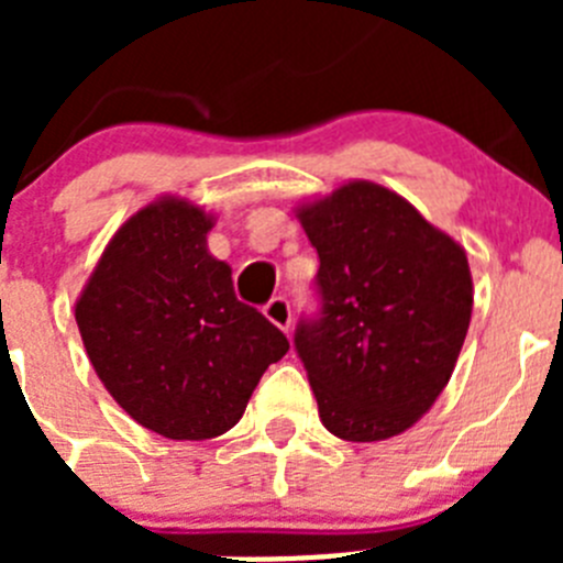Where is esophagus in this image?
<instances>
[{
  "mask_svg": "<svg viewBox=\"0 0 563 563\" xmlns=\"http://www.w3.org/2000/svg\"><path fill=\"white\" fill-rule=\"evenodd\" d=\"M265 318L271 321V324H276L278 330H290V321H292V310H290V301L282 296L271 298L265 305Z\"/></svg>",
  "mask_w": 563,
  "mask_h": 563,
  "instance_id": "esophagus-1",
  "label": "esophagus"
}]
</instances>
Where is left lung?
I'll return each instance as SVG.
<instances>
[{
  "instance_id": "left-lung-1",
  "label": "left lung",
  "mask_w": 563,
  "mask_h": 563,
  "mask_svg": "<svg viewBox=\"0 0 563 563\" xmlns=\"http://www.w3.org/2000/svg\"><path fill=\"white\" fill-rule=\"evenodd\" d=\"M296 217L321 258V316L301 321L292 341L318 417L350 442L402 434L449 386L465 343V247L369 180L301 202Z\"/></svg>"
}]
</instances>
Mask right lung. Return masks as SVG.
<instances>
[{"label": "right lung", "instance_id": "obj_1", "mask_svg": "<svg viewBox=\"0 0 563 563\" xmlns=\"http://www.w3.org/2000/svg\"><path fill=\"white\" fill-rule=\"evenodd\" d=\"M213 217L157 197L109 239L76 301L92 369L114 402L168 440H211L245 415L258 377L290 350L208 253Z\"/></svg>", "mask_w": 563, "mask_h": 563}]
</instances>
